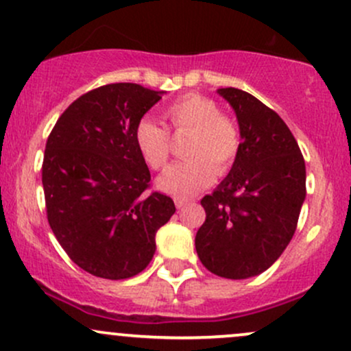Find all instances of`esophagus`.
Instances as JSON below:
<instances>
[{
  "label": "esophagus",
  "instance_id": "34e87169",
  "mask_svg": "<svg viewBox=\"0 0 351 351\" xmlns=\"http://www.w3.org/2000/svg\"><path fill=\"white\" fill-rule=\"evenodd\" d=\"M188 203V199H183V198H175V205L176 208H183L184 205Z\"/></svg>",
  "mask_w": 351,
  "mask_h": 351
}]
</instances>
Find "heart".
Returning a JSON list of instances; mask_svg holds the SVG:
<instances>
[{"mask_svg":"<svg viewBox=\"0 0 351 351\" xmlns=\"http://www.w3.org/2000/svg\"><path fill=\"white\" fill-rule=\"evenodd\" d=\"M163 117L175 134L190 133L186 156L191 160L173 165L158 178V188L176 198H190L205 190L219 175L233 167L240 153V128L232 117L219 113L213 98L199 93L180 96L165 108ZM134 145L152 169H163L171 155L167 128L143 118L134 128Z\"/></svg>","mask_w":351,"mask_h":351,"instance_id":"1","label":"heart"}]
</instances>
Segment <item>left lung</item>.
I'll return each mask as SVG.
<instances>
[{
	"mask_svg": "<svg viewBox=\"0 0 351 351\" xmlns=\"http://www.w3.org/2000/svg\"><path fill=\"white\" fill-rule=\"evenodd\" d=\"M240 125V153L228 176L202 199L195 238L203 267L243 280L263 273L293 238L306 196L300 146L278 113L238 88H219Z\"/></svg>",
	"mask_w": 351,
	"mask_h": 351,
	"instance_id": "1",
	"label": "left lung"
}]
</instances>
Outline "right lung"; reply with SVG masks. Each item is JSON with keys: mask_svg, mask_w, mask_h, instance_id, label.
<instances>
[{"mask_svg": "<svg viewBox=\"0 0 351 351\" xmlns=\"http://www.w3.org/2000/svg\"><path fill=\"white\" fill-rule=\"evenodd\" d=\"M161 95L136 83L96 88L64 110L46 141L48 223L66 255L99 278L143 271L176 210L169 196L148 193L152 175L133 138Z\"/></svg>", "mask_w": 351, "mask_h": 351, "instance_id": "obj_1", "label": "right lung"}]
</instances>
